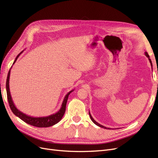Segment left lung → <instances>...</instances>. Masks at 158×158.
I'll use <instances>...</instances> for the list:
<instances>
[{
	"instance_id": "left-lung-1",
	"label": "left lung",
	"mask_w": 158,
	"mask_h": 158,
	"mask_svg": "<svg viewBox=\"0 0 158 158\" xmlns=\"http://www.w3.org/2000/svg\"><path fill=\"white\" fill-rule=\"evenodd\" d=\"M145 55L148 57V59H149V61H150V64H151V66H152V60H151V59H150V56H149V55H148V53H147V52H145ZM89 117H90V118H91V120L92 121V122L94 123V124H95V125H96L97 126H98V127H102V128H106V129H112V128H107V127H104V126H103V125H100L99 123H98V122H96L95 121L94 119L93 118V117H92V115H91V114H90V112L89 111Z\"/></svg>"
}]
</instances>
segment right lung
I'll list each match as a JSON object with an SVG mask.
<instances>
[{
  "label": "right lung",
  "mask_w": 158,
  "mask_h": 158,
  "mask_svg": "<svg viewBox=\"0 0 158 158\" xmlns=\"http://www.w3.org/2000/svg\"><path fill=\"white\" fill-rule=\"evenodd\" d=\"M22 51L20 54H18V56L16 57L15 60H14L13 64L16 63V60L22 53ZM12 67V66H11V68L9 70L8 73V76H7V79H6V93H7V98H8V101L9 106H10V107L12 110V111L13 113L15 114V115L18 117L20 118V119L23 121H24L25 123L29 124L30 125L37 127H49L52 125H55V124L58 123L60 120L61 118H63L64 114L66 111V103H67V100L69 98V95L71 92H73L74 89L70 91V92L65 95V97L64 98V100L63 103H62V106L60 107V109H59V111H57L56 113L50 114L49 116H46V117H31L29 116L27 114L22 113L20 111V110L18 109L17 107H16L15 105H14L13 100L12 99V96L10 95V88H9V80H10V70Z\"/></svg>",
  "instance_id": "add662e5"
}]
</instances>
